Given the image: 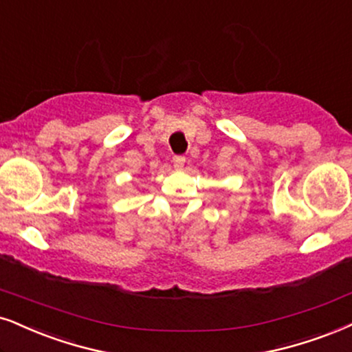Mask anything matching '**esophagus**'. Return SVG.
<instances>
[{
	"instance_id": "obj_1",
	"label": "esophagus",
	"mask_w": 352,
	"mask_h": 352,
	"mask_svg": "<svg viewBox=\"0 0 352 352\" xmlns=\"http://www.w3.org/2000/svg\"><path fill=\"white\" fill-rule=\"evenodd\" d=\"M184 163H186V158L184 156H181V155H177V156H175V158H173V164H175V168L176 169H181L184 166Z\"/></svg>"
}]
</instances>
